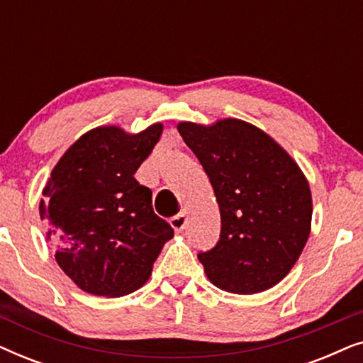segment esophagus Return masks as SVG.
I'll use <instances>...</instances> for the list:
<instances>
[{
    "label": "esophagus",
    "instance_id": "1",
    "mask_svg": "<svg viewBox=\"0 0 363 363\" xmlns=\"http://www.w3.org/2000/svg\"><path fill=\"white\" fill-rule=\"evenodd\" d=\"M186 223H188V218L185 213H178L170 220V225L173 226V230L175 231H183L186 228Z\"/></svg>",
    "mask_w": 363,
    "mask_h": 363
}]
</instances>
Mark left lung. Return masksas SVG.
Listing matches in <instances>:
<instances>
[{
  "mask_svg": "<svg viewBox=\"0 0 363 363\" xmlns=\"http://www.w3.org/2000/svg\"><path fill=\"white\" fill-rule=\"evenodd\" d=\"M210 178L221 215L220 240L198 259L213 284L256 294L292 269L311 233L309 183L297 163L251 123H178Z\"/></svg>",
  "mask_w": 363,
  "mask_h": 363,
  "instance_id": "obj_1",
  "label": "left lung"
}]
</instances>
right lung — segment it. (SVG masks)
I'll return each mask as SVG.
<instances>
[{"instance_id":"right-lung-1","label":"right lung","mask_w":363,"mask_h":363,"mask_svg":"<svg viewBox=\"0 0 363 363\" xmlns=\"http://www.w3.org/2000/svg\"><path fill=\"white\" fill-rule=\"evenodd\" d=\"M153 123L137 135L118 127L84 133L54 167L39 205L56 261L81 287L118 297L145 284L173 228L155 215L152 190L133 175L162 135Z\"/></svg>"}]
</instances>
